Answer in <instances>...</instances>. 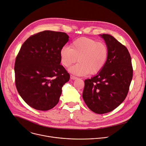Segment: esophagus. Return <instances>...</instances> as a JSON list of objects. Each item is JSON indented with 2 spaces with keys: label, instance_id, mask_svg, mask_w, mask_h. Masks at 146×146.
Returning a JSON list of instances; mask_svg holds the SVG:
<instances>
[{
  "label": "esophagus",
  "instance_id": "obj_1",
  "mask_svg": "<svg viewBox=\"0 0 146 146\" xmlns=\"http://www.w3.org/2000/svg\"><path fill=\"white\" fill-rule=\"evenodd\" d=\"M70 78H71L72 79H73V80H75V79H78V78L76 77V76H74L72 75V74L70 75Z\"/></svg>",
  "mask_w": 146,
  "mask_h": 146
}]
</instances>
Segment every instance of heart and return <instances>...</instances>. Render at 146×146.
<instances>
[{"mask_svg": "<svg viewBox=\"0 0 146 146\" xmlns=\"http://www.w3.org/2000/svg\"><path fill=\"white\" fill-rule=\"evenodd\" d=\"M70 47L61 48V63L64 67H69L78 58L79 63L70 69L72 73L76 74H95L102 70L108 59L109 50L107 45L90 38H79L70 44Z\"/></svg>", "mask_w": 146, "mask_h": 146, "instance_id": "1", "label": "heart"}]
</instances>
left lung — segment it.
<instances>
[{"label":"left lung","instance_id":"left-lung-1","mask_svg":"<svg viewBox=\"0 0 146 146\" xmlns=\"http://www.w3.org/2000/svg\"><path fill=\"white\" fill-rule=\"evenodd\" d=\"M109 50L106 63L96 76L85 80L83 98L99 114L115 109L127 96L133 79L131 58L125 45L109 34L101 35Z\"/></svg>","mask_w":146,"mask_h":146}]
</instances>
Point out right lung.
Returning a JSON list of instances; mask_svg holds the SVG:
<instances>
[{
  "label": "right lung",
  "mask_w": 146,
  "mask_h": 146,
  "mask_svg": "<svg viewBox=\"0 0 146 146\" xmlns=\"http://www.w3.org/2000/svg\"><path fill=\"white\" fill-rule=\"evenodd\" d=\"M68 41L65 33L44 31L29 36L21 46L15 63V85L32 108L47 111L58 104L61 88L70 79L60 56Z\"/></svg>",
  "instance_id": "add662e5"
}]
</instances>
